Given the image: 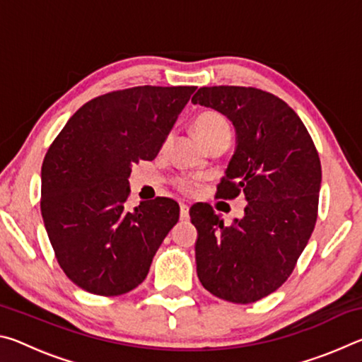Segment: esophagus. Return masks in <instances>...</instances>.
I'll return each instance as SVG.
<instances>
[{"label": "esophagus", "instance_id": "esophagus-1", "mask_svg": "<svg viewBox=\"0 0 362 362\" xmlns=\"http://www.w3.org/2000/svg\"><path fill=\"white\" fill-rule=\"evenodd\" d=\"M188 211H189L188 204L182 203V204H180V220H187V218H188Z\"/></svg>", "mask_w": 362, "mask_h": 362}]
</instances>
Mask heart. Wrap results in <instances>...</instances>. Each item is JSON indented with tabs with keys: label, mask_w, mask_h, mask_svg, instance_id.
I'll use <instances>...</instances> for the list:
<instances>
[{
	"label": "heart",
	"mask_w": 362,
	"mask_h": 362,
	"mask_svg": "<svg viewBox=\"0 0 362 362\" xmlns=\"http://www.w3.org/2000/svg\"><path fill=\"white\" fill-rule=\"evenodd\" d=\"M193 129L196 136H198V139L204 145L220 136H230L228 121L225 119L223 115L214 112V110L203 112L196 116V119L193 122ZM177 185H179L182 192H192L194 188L193 180L189 179H180L177 182Z\"/></svg>",
	"instance_id": "heart-1"
}]
</instances>
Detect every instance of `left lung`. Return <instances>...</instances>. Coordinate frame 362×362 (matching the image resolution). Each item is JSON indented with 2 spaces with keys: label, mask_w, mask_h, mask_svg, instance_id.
Listing matches in <instances>:
<instances>
[{
  "label": "left lung",
  "mask_w": 362,
  "mask_h": 362,
  "mask_svg": "<svg viewBox=\"0 0 362 362\" xmlns=\"http://www.w3.org/2000/svg\"><path fill=\"white\" fill-rule=\"evenodd\" d=\"M192 102L225 115L236 150L217 198L243 193L244 217L226 226L211 206L189 209L198 230L196 272L204 289L233 303H252L284 284L317 218L321 163L297 113L255 88H199Z\"/></svg>",
  "instance_id": "left-lung-1"
}]
</instances>
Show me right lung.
<instances>
[{"instance_id": "obj_1", "label": "right lung", "mask_w": 362, "mask_h": 362, "mask_svg": "<svg viewBox=\"0 0 362 362\" xmlns=\"http://www.w3.org/2000/svg\"><path fill=\"white\" fill-rule=\"evenodd\" d=\"M194 86H137L95 97L66 121L41 168V216L64 273L95 296L142 283L179 222L174 199L127 211L132 164L151 161Z\"/></svg>"}]
</instances>
